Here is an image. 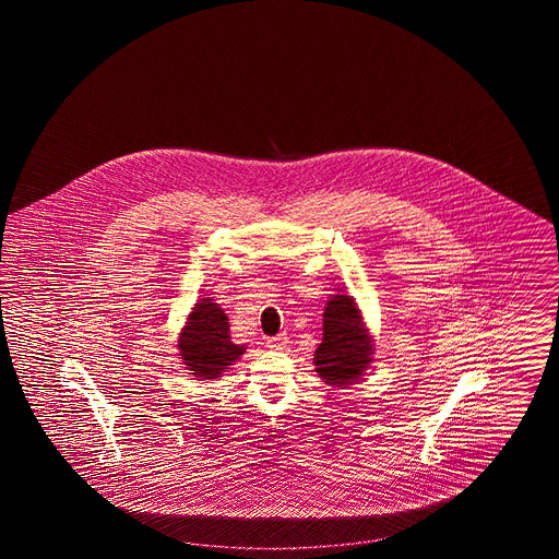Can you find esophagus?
<instances>
[{
  "label": "esophagus",
  "mask_w": 559,
  "mask_h": 559,
  "mask_svg": "<svg viewBox=\"0 0 559 559\" xmlns=\"http://www.w3.org/2000/svg\"><path fill=\"white\" fill-rule=\"evenodd\" d=\"M287 335L285 333H281V335H274V337H267L266 340V346L270 347V349H281V347L287 346Z\"/></svg>",
  "instance_id": "esophagus-1"
}]
</instances>
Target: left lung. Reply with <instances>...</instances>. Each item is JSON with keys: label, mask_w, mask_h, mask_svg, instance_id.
I'll use <instances>...</instances> for the list:
<instances>
[{"label": "left lung", "mask_w": 559, "mask_h": 559, "mask_svg": "<svg viewBox=\"0 0 559 559\" xmlns=\"http://www.w3.org/2000/svg\"><path fill=\"white\" fill-rule=\"evenodd\" d=\"M372 362V342L360 310L349 295H333L322 314V344L314 367L329 385L358 381Z\"/></svg>", "instance_id": "8db88e82"}]
</instances>
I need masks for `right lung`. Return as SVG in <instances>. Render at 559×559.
Masks as SVG:
<instances>
[{
    "mask_svg": "<svg viewBox=\"0 0 559 559\" xmlns=\"http://www.w3.org/2000/svg\"><path fill=\"white\" fill-rule=\"evenodd\" d=\"M178 349L182 365L199 379H217L245 354V347L233 344L230 324L224 310L212 297L199 299L180 331Z\"/></svg>",
    "mask_w": 559,
    "mask_h": 559,
    "instance_id": "right-lung-1",
    "label": "right lung"
}]
</instances>
